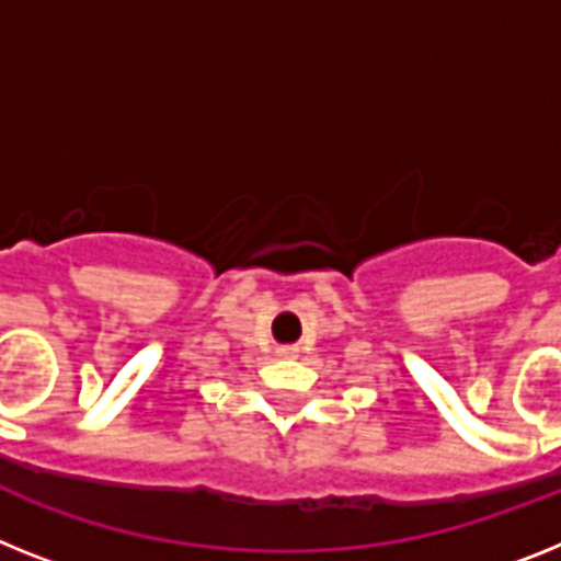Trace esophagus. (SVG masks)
Here are the masks:
<instances>
[{
    "label": "esophagus",
    "mask_w": 561,
    "mask_h": 561,
    "mask_svg": "<svg viewBox=\"0 0 561 561\" xmlns=\"http://www.w3.org/2000/svg\"><path fill=\"white\" fill-rule=\"evenodd\" d=\"M279 356H296V347H282Z\"/></svg>",
    "instance_id": "obj_1"
}]
</instances>
